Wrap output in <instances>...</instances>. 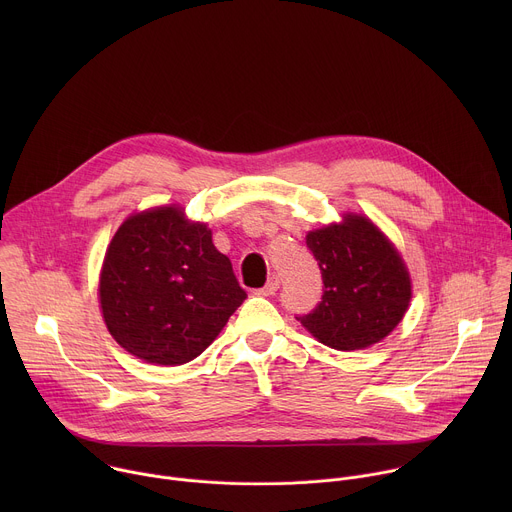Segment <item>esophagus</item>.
Instances as JSON below:
<instances>
[{
    "instance_id": "esophagus-1",
    "label": "esophagus",
    "mask_w": 512,
    "mask_h": 512,
    "mask_svg": "<svg viewBox=\"0 0 512 512\" xmlns=\"http://www.w3.org/2000/svg\"><path fill=\"white\" fill-rule=\"evenodd\" d=\"M277 289H279V277L273 275V277H269L267 283L259 289V296H273Z\"/></svg>"
}]
</instances>
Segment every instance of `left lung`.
Wrapping results in <instances>:
<instances>
[{
  "label": "left lung",
  "instance_id": "1",
  "mask_svg": "<svg viewBox=\"0 0 512 512\" xmlns=\"http://www.w3.org/2000/svg\"><path fill=\"white\" fill-rule=\"evenodd\" d=\"M324 281L318 308L298 318L334 350H362L387 338L411 304V275L395 243L367 214L344 212L338 223L308 231Z\"/></svg>",
  "mask_w": 512,
  "mask_h": 512
}]
</instances>
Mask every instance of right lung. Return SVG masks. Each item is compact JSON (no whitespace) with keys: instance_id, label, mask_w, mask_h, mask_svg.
Here are the masks:
<instances>
[{"instance_id":"obj_1","label":"right lung","mask_w":512,"mask_h":512,"mask_svg":"<svg viewBox=\"0 0 512 512\" xmlns=\"http://www.w3.org/2000/svg\"><path fill=\"white\" fill-rule=\"evenodd\" d=\"M247 298L227 255L180 204L129 214L99 273L103 322L115 342L150 364L202 354Z\"/></svg>"}]
</instances>
